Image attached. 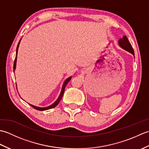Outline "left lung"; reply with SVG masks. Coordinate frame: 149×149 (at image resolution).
<instances>
[{
    "mask_svg": "<svg viewBox=\"0 0 149 149\" xmlns=\"http://www.w3.org/2000/svg\"><path fill=\"white\" fill-rule=\"evenodd\" d=\"M118 44L120 47H122L123 49L127 50V51L131 53L132 55L134 56L133 48H132L130 42H129L127 38L125 36H123V38H120L118 40Z\"/></svg>",
    "mask_w": 149,
    "mask_h": 149,
    "instance_id": "1",
    "label": "left lung"
}]
</instances>
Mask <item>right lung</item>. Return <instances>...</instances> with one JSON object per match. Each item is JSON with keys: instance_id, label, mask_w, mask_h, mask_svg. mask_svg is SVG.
<instances>
[{"instance_id": "obj_1", "label": "right lung", "mask_w": 149, "mask_h": 149, "mask_svg": "<svg viewBox=\"0 0 149 149\" xmlns=\"http://www.w3.org/2000/svg\"><path fill=\"white\" fill-rule=\"evenodd\" d=\"M20 42H19L18 43V45H17V50H16V57H15V59L14 65H13V72H15V68H16V64H17V53H18V49L19 45H20ZM71 79H72V77H70L66 79L65 80V81L64 82V83H63V84L62 89H61V93H60V94H59V97L58 98V99L56 100V102H55L54 103H53V104H52V105H50V106H47V107H37V106H33V105H32V104H29V105L32 106V107H33V108H34L35 109H37V110H39V111H45V110H47V109H52V108H54V107H55L59 103L60 100H61V99H62V97H63V93H64L65 89V87H66V84H67L68 82L71 80Z\"/></svg>"}]
</instances>
